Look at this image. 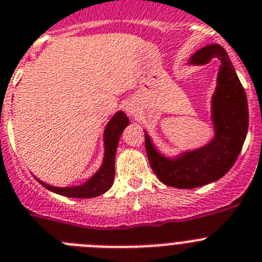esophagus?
<instances>
[{"label": "esophagus", "mask_w": 262, "mask_h": 262, "mask_svg": "<svg viewBox=\"0 0 262 262\" xmlns=\"http://www.w3.org/2000/svg\"><path fill=\"white\" fill-rule=\"evenodd\" d=\"M136 112H137V108H136L134 104H128V105H126V113H128L129 116H136Z\"/></svg>", "instance_id": "34e87169"}]
</instances>
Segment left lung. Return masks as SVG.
Returning <instances> with one entry per match:
<instances>
[{"instance_id":"1","label":"left lung","mask_w":262,"mask_h":262,"mask_svg":"<svg viewBox=\"0 0 262 262\" xmlns=\"http://www.w3.org/2000/svg\"><path fill=\"white\" fill-rule=\"evenodd\" d=\"M212 58L222 62L217 87L212 96L215 138L194 151L170 159L159 154L145 134L150 166L162 183L177 188H195L220 179L236 162L248 132V101L228 54L220 45H208L195 52L190 62L204 64Z\"/></svg>"}]
</instances>
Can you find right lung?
Here are the masks:
<instances>
[{
    "mask_svg": "<svg viewBox=\"0 0 262 262\" xmlns=\"http://www.w3.org/2000/svg\"><path fill=\"white\" fill-rule=\"evenodd\" d=\"M129 125V118L125 116L124 112H117L111 121L106 125L104 132V145H105V154H104V162L100 167L99 171L93 175L90 181L84 185L75 186V187H54V186L46 185L43 182L38 181L42 186L54 191L56 194L63 195L68 198H95L104 194L105 191L112 187L115 181V156L117 150L118 140L122 134L124 129Z\"/></svg>",
    "mask_w": 262,
    "mask_h": 262,
    "instance_id": "obj_1",
    "label": "right lung"
}]
</instances>
